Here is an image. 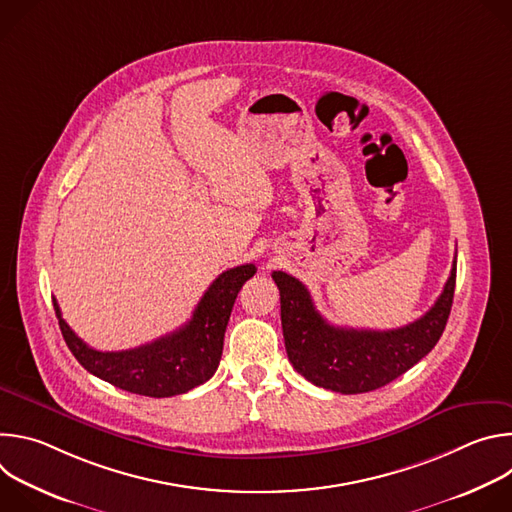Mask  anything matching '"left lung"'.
I'll use <instances>...</instances> for the list:
<instances>
[{"label": "left lung", "mask_w": 512, "mask_h": 512, "mask_svg": "<svg viewBox=\"0 0 512 512\" xmlns=\"http://www.w3.org/2000/svg\"><path fill=\"white\" fill-rule=\"evenodd\" d=\"M271 277L279 287L283 340L294 369L316 387L356 395L395 381L440 340L454 302L456 259L429 312L395 330L332 326L318 314L300 279L283 271H273Z\"/></svg>", "instance_id": "left-lung-1"}]
</instances>
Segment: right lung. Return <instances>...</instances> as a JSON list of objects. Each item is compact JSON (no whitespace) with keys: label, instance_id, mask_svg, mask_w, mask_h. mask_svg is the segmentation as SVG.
I'll list each match as a JSON object with an SVG mask.
<instances>
[{"label":"right lung","instance_id":"obj_1","mask_svg":"<svg viewBox=\"0 0 512 512\" xmlns=\"http://www.w3.org/2000/svg\"><path fill=\"white\" fill-rule=\"evenodd\" d=\"M255 271L253 263L223 271L204 291L192 318L182 328L121 352L91 348L62 320L54 298L52 302L66 346L91 375L135 395L174 397L206 383L218 369L237 294Z\"/></svg>","mask_w":512,"mask_h":512}]
</instances>
